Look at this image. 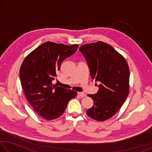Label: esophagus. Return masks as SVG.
<instances>
[{"label":"esophagus","mask_w":152,"mask_h":152,"mask_svg":"<svg viewBox=\"0 0 152 152\" xmlns=\"http://www.w3.org/2000/svg\"><path fill=\"white\" fill-rule=\"evenodd\" d=\"M78 95L79 96H80L81 98L86 96V94L84 93V92H78Z\"/></svg>","instance_id":"obj_1"}]
</instances>
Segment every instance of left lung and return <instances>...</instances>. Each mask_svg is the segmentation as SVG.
<instances>
[{
	"label": "left lung",
	"instance_id": "1",
	"mask_svg": "<svg viewBox=\"0 0 152 152\" xmlns=\"http://www.w3.org/2000/svg\"><path fill=\"white\" fill-rule=\"evenodd\" d=\"M92 80L99 82V91L88 94L93 100L88 116L98 121L111 118L121 107L129 91V70L127 61L112 46L102 42L80 46Z\"/></svg>",
	"mask_w": 152,
	"mask_h": 152
}]
</instances>
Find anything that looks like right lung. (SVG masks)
<instances>
[{
    "mask_svg": "<svg viewBox=\"0 0 152 152\" xmlns=\"http://www.w3.org/2000/svg\"><path fill=\"white\" fill-rule=\"evenodd\" d=\"M78 45L51 42L43 43L28 54L19 75L25 97L39 116L48 121L57 119L65 111L77 92L53 85L61 62L73 55Z\"/></svg>",
    "mask_w": 152,
    "mask_h": 152,
    "instance_id": "obj_1",
    "label": "right lung"
}]
</instances>
